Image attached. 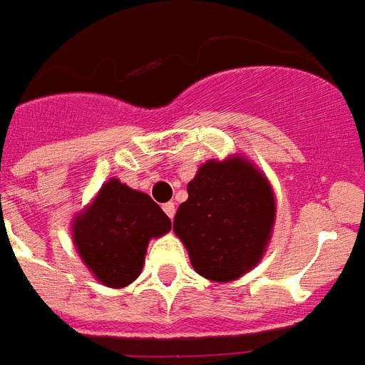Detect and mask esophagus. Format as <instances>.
<instances>
[{"mask_svg": "<svg viewBox=\"0 0 365 365\" xmlns=\"http://www.w3.org/2000/svg\"><path fill=\"white\" fill-rule=\"evenodd\" d=\"M162 208H164V212H166L168 216L173 220V216H175V203H171V201H170V203H166Z\"/></svg>", "mask_w": 365, "mask_h": 365, "instance_id": "esophagus-1", "label": "esophagus"}]
</instances>
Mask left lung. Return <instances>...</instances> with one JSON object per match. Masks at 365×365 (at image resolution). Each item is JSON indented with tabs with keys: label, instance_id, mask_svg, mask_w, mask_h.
Segmentation results:
<instances>
[{
	"label": "left lung",
	"instance_id": "obj_1",
	"mask_svg": "<svg viewBox=\"0 0 365 365\" xmlns=\"http://www.w3.org/2000/svg\"><path fill=\"white\" fill-rule=\"evenodd\" d=\"M273 221L272 186L251 162L236 157L199 168L173 230L199 275L229 282L260 262Z\"/></svg>",
	"mask_w": 365,
	"mask_h": 365
}]
</instances>
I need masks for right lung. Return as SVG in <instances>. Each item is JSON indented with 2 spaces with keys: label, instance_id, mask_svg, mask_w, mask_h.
<instances>
[{
  "label": "right lung",
  "instance_id": "obj_1",
  "mask_svg": "<svg viewBox=\"0 0 365 365\" xmlns=\"http://www.w3.org/2000/svg\"><path fill=\"white\" fill-rule=\"evenodd\" d=\"M170 229V217L148 194L112 179L88 210L76 217L73 242L103 284L123 288L142 272L149 240Z\"/></svg>",
  "mask_w": 365,
  "mask_h": 365
}]
</instances>
